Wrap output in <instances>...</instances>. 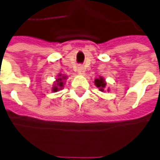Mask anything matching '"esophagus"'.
<instances>
[{
    "instance_id": "obj_1",
    "label": "esophagus",
    "mask_w": 160,
    "mask_h": 160,
    "mask_svg": "<svg viewBox=\"0 0 160 160\" xmlns=\"http://www.w3.org/2000/svg\"><path fill=\"white\" fill-rule=\"evenodd\" d=\"M77 71H78V73L80 74H85V72H86L83 66H79V67H78V70Z\"/></svg>"
}]
</instances>
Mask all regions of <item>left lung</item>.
Returning a JSON list of instances; mask_svg holds the SVG:
<instances>
[{"mask_svg": "<svg viewBox=\"0 0 160 160\" xmlns=\"http://www.w3.org/2000/svg\"><path fill=\"white\" fill-rule=\"evenodd\" d=\"M94 84L97 87L99 88V91L101 92H104V89L106 87V81L104 80L102 77H99L98 79H96L95 81H94ZM109 91V89H108V92Z\"/></svg>", "mask_w": 160, "mask_h": 160, "instance_id": "8db88e82", "label": "left lung"}]
</instances>
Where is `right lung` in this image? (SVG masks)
I'll return each mask as SVG.
<instances>
[{
	"label": "right lung",
	"mask_w": 160,
	"mask_h": 160,
	"mask_svg": "<svg viewBox=\"0 0 160 160\" xmlns=\"http://www.w3.org/2000/svg\"><path fill=\"white\" fill-rule=\"evenodd\" d=\"M67 79L66 75H62V74H58V78L56 80V82H54V85L52 86V92H58L59 90L62 89L63 85H64V80Z\"/></svg>",
	"instance_id": "1"
}]
</instances>
